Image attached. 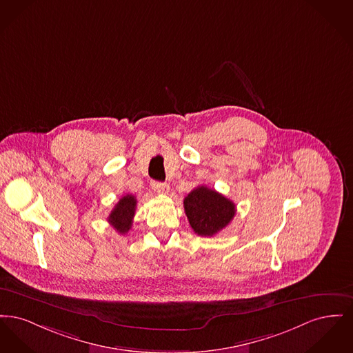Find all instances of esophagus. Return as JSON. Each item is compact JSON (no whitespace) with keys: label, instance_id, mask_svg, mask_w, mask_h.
I'll use <instances>...</instances> for the list:
<instances>
[{"label":"esophagus","instance_id":"esophagus-1","mask_svg":"<svg viewBox=\"0 0 353 353\" xmlns=\"http://www.w3.org/2000/svg\"><path fill=\"white\" fill-rule=\"evenodd\" d=\"M152 188H153V190H156L157 193H161V194H166V193L169 192V187L166 185L165 183L153 181V183H152Z\"/></svg>","mask_w":353,"mask_h":353}]
</instances>
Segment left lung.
Wrapping results in <instances>:
<instances>
[{
	"label": "left lung",
	"instance_id": "obj_1",
	"mask_svg": "<svg viewBox=\"0 0 353 353\" xmlns=\"http://www.w3.org/2000/svg\"><path fill=\"white\" fill-rule=\"evenodd\" d=\"M188 221L199 236H213L225 228L236 213V205L214 189L194 188L184 199Z\"/></svg>",
	"mask_w": 353,
	"mask_h": 353
}]
</instances>
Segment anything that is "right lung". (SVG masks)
Segmentation results:
<instances>
[{
	"instance_id": "1",
	"label": "right lung",
	"mask_w": 353,
	"mask_h": 353,
	"mask_svg": "<svg viewBox=\"0 0 353 353\" xmlns=\"http://www.w3.org/2000/svg\"><path fill=\"white\" fill-rule=\"evenodd\" d=\"M137 200L132 194H126L114 205L110 212L108 221L120 234L128 233L133 224V216L136 212Z\"/></svg>"
}]
</instances>
